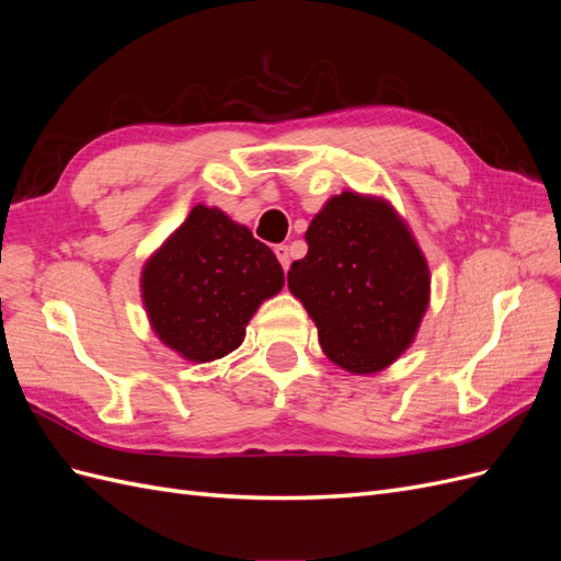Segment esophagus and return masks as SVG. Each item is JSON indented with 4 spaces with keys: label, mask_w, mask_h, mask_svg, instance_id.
I'll use <instances>...</instances> for the list:
<instances>
[{
    "label": "esophagus",
    "mask_w": 561,
    "mask_h": 561,
    "mask_svg": "<svg viewBox=\"0 0 561 561\" xmlns=\"http://www.w3.org/2000/svg\"><path fill=\"white\" fill-rule=\"evenodd\" d=\"M274 252H276V257H278L280 266H283L285 271L290 268V248H287V245H276Z\"/></svg>",
    "instance_id": "esophagus-1"
}]
</instances>
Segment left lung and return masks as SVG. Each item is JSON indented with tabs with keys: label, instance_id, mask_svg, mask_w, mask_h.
<instances>
[{
	"label": "left lung",
	"instance_id": "8db88e82",
	"mask_svg": "<svg viewBox=\"0 0 561 561\" xmlns=\"http://www.w3.org/2000/svg\"><path fill=\"white\" fill-rule=\"evenodd\" d=\"M309 252L287 287L318 328L322 353L375 375L412 346L431 304V268L414 233L381 196H332L304 233Z\"/></svg>",
	"mask_w": 561,
	"mask_h": 561
}]
</instances>
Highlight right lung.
Returning <instances> with one entry per match:
<instances>
[{"label":"right lung","mask_w":561,"mask_h":561,"mask_svg":"<svg viewBox=\"0 0 561 561\" xmlns=\"http://www.w3.org/2000/svg\"><path fill=\"white\" fill-rule=\"evenodd\" d=\"M283 283L271 248L203 203L151 252L140 274L151 330L190 363H213L239 348L250 318Z\"/></svg>","instance_id":"1"}]
</instances>
